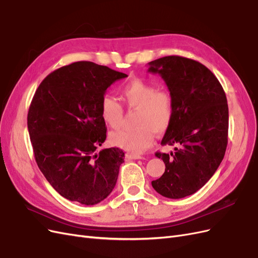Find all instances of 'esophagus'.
Here are the masks:
<instances>
[{
  "label": "esophagus",
  "mask_w": 258,
  "mask_h": 258,
  "mask_svg": "<svg viewBox=\"0 0 258 258\" xmlns=\"http://www.w3.org/2000/svg\"><path fill=\"white\" fill-rule=\"evenodd\" d=\"M126 158L128 160H136V159H143L142 156H139V155H134V154H126Z\"/></svg>",
  "instance_id": "obj_1"
}]
</instances>
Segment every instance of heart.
<instances>
[{"mask_svg": "<svg viewBox=\"0 0 258 258\" xmlns=\"http://www.w3.org/2000/svg\"><path fill=\"white\" fill-rule=\"evenodd\" d=\"M121 97L131 110H137L135 128L113 132L111 142L132 154H141L150 147L155 135H162L170 127L173 117V101L167 90L135 79L121 86ZM101 117L112 129H118L123 120L121 104L111 96L101 100Z\"/></svg>", "mask_w": 258, "mask_h": 258, "instance_id": "1", "label": "heart"}]
</instances>
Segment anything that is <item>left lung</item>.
<instances>
[{
	"instance_id": "obj_1",
	"label": "left lung",
	"mask_w": 258,
	"mask_h": 258,
	"mask_svg": "<svg viewBox=\"0 0 258 258\" xmlns=\"http://www.w3.org/2000/svg\"><path fill=\"white\" fill-rule=\"evenodd\" d=\"M148 72L159 74L173 101V117L161 145L170 154L156 153L166 169L153 188L161 196L179 199L195 194L213 176L228 141V104L215 75L200 62L179 56L148 62Z\"/></svg>"
}]
</instances>
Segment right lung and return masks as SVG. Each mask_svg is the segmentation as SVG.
<instances>
[{
  "label": "right lung",
  "mask_w": 258,
  "mask_h": 258,
  "mask_svg": "<svg viewBox=\"0 0 258 258\" xmlns=\"http://www.w3.org/2000/svg\"><path fill=\"white\" fill-rule=\"evenodd\" d=\"M128 75L89 61L74 62L45 77L28 113L34 157L62 197L93 206L112 192L124 153L97 147L106 139L101 100L106 89Z\"/></svg>",
  "instance_id": "1"
}]
</instances>
